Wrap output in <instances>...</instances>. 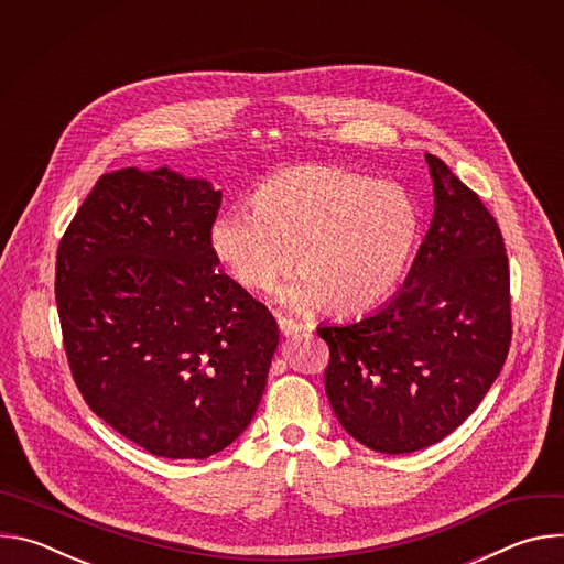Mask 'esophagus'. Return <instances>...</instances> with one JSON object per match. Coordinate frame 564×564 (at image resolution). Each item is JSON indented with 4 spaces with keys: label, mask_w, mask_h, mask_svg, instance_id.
Listing matches in <instances>:
<instances>
[{
    "label": "esophagus",
    "mask_w": 564,
    "mask_h": 564,
    "mask_svg": "<svg viewBox=\"0 0 564 564\" xmlns=\"http://www.w3.org/2000/svg\"><path fill=\"white\" fill-rule=\"evenodd\" d=\"M279 328L285 337H292V335H299L301 330H305L303 324H299V321L294 318H288V316H279Z\"/></svg>",
    "instance_id": "obj_1"
}]
</instances>
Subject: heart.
I'll return each mask as SVG.
<instances>
[{"instance_id": "1", "label": "heart", "mask_w": 564, "mask_h": 564, "mask_svg": "<svg viewBox=\"0 0 564 564\" xmlns=\"http://www.w3.org/2000/svg\"><path fill=\"white\" fill-rule=\"evenodd\" d=\"M422 225L415 196L401 185L303 165L259 185L252 209L223 212L209 227V248L250 292L272 290L294 263L299 276L281 290L288 305L359 314L404 281Z\"/></svg>"}]
</instances>
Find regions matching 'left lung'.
I'll return each mask as SVG.
<instances>
[{"instance_id":"left-lung-1","label":"left lung","mask_w":564,"mask_h":564,"mask_svg":"<svg viewBox=\"0 0 564 564\" xmlns=\"http://www.w3.org/2000/svg\"><path fill=\"white\" fill-rule=\"evenodd\" d=\"M435 214L406 285L370 316L318 328L326 394L364 446L413 453L453 433L485 399L511 346V276L491 212L426 153Z\"/></svg>"}]
</instances>
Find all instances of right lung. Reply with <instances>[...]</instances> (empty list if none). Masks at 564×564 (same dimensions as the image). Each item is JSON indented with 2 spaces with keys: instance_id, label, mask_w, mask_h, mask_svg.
<instances>
[{
  "instance_id": "obj_1",
  "label": "right lung",
  "mask_w": 564,
  "mask_h": 564,
  "mask_svg": "<svg viewBox=\"0 0 564 564\" xmlns=\"http://www.w3.org/2000/svg\"><path fill=\"white\" fill-rule=\"evenodd\" d=\"M220 192L167 167L98 178L55 261L64 352L87 406L129 442L205 459L252 422L279 328L209 248Z\"/></svg>"
}]
</instances>
